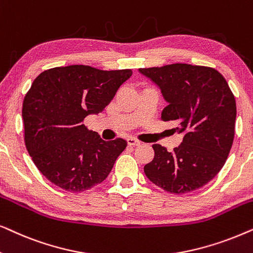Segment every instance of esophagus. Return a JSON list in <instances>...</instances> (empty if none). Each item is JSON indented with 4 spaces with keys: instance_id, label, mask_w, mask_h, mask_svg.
Here are the masks:
<instances>
[{
    "instance_id": "esophagus-1",
    "label": "esophagus",
    "mask_w": 253,
    "mask_h": 253,
    "mask_svg": "<svg viewBox=\"0 0 253 253\" xmlns=\"http://www.w3.org/2000/svg\"><path fill=\"white\" fill-rule=\"evenodd\" d=\"M126 141H127V144L130 145V146H138V145H140V141L136 139V138H132V137L127 138Z\"/></svg>"
}]
</instances>
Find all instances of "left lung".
Listing matches in <instances>:
<instances>
[{"mask_svg":"<svg viewBox=\"0 0 253 253\" xmlns=\"http://www.w3.org/2000/svg\"><path fill=\"white\" fill-rule=\"evenodd\" d=\"M161 89L168 106L165 122L177 123L183 141L171 152L154 144V158L145 165L147 178L170 193L202 188L223 167L235 136L236 101L229 85L215 69L175 63L139 69Z\"/></svg>","mask_w":253,"mask_h":253,"instance_id":"8db88e82","label":"left lung"}]
</instances>
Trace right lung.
<instances>
[{
    "mask_svg": "<svg viewBox=\"0 0 253 253\" xmlns=\"http://www.w3.org/2000/svg\"><path fill=\"white\" fill-rule=\"evenodd\" d=\"M131 75L130 69L69 65L49 69L34 79L23 102L24 139L48 181L65 191L82 192L107 178L126 141L103 140L83 122L101 113Z\"/></svg>",
    "mask_w": 253,
    "mask_h": 253,
    "instance_id": "right-lung-1",
    "label": "right lung"
}]
</instances>
